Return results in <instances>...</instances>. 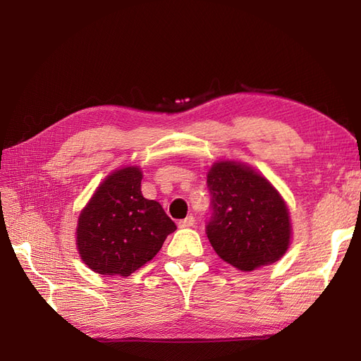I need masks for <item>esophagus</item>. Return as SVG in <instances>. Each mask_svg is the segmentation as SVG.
I'll use <instances>...</instances> for the list:
<instances>
[{
  "instance_id": "obj_1",
  "label": "esophagus",
  "mask_w": 361,
  "mask_h": 361,
  "mask_svg": "<svg viewBox=\"0 0 361 361\" xmlns=\"http://www.w3.org/2000/svg\"><path fill=\"white\" fill-rule=\"evenodd\" d=\"M178 224H179V227H182V228H183V227H191V226H194V216L190 215V216L185 218V220H180Z\"/></svg>"
}]
</instances>
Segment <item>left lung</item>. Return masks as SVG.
<instances>
[{"mask_svg": "<svg viewBox=\"0 0 361 361\" xmlns=\"http://www.w3.org/2000/svg\"><path fill=\"white\" fill-rule=\"evenodd\" d=\"M212 216L206 226L215 253L239 271L274 264L290 245L288 204L264 174L239 161H216L207 171Z\"/></svg>", "mask_w": 361, "mask_h": 361, "instance_id": "8db88e82", "label": "left lung"}]
</instances>
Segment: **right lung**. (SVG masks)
<instances>
[{
  "instance_id": "1",
  "label": "right lung",
  "mask_w": 361,
  "mask_h": 361,
  "mask_svg": "<svg viewBox=\"0 0 361 361\" xmlns=\"http://www.w3.org/2000/svg\"><path fill=\"white\" fill-rule=\"evenodd\" d=\"M141 179L138 166L111 171L78 216L76 250L96 274L130 276L176 231L162 206L143 197Z\"/></svg>"
}]
</instances>
